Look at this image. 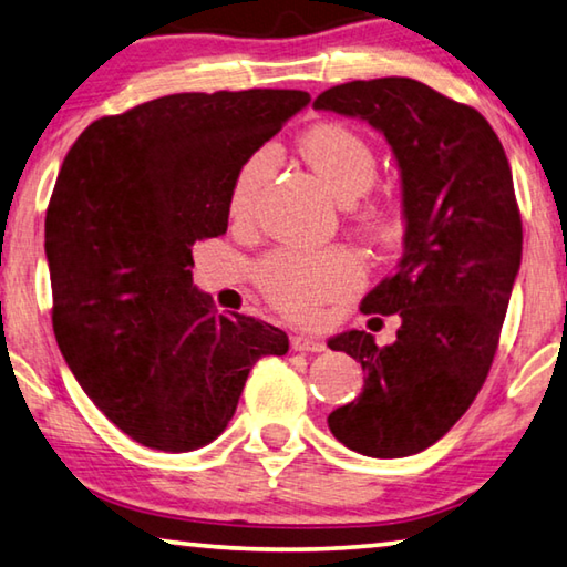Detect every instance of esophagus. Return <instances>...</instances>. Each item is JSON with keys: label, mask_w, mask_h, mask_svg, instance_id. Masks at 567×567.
<instances>
[{"label": "esophagus", "mask_w": 567, "mask_h": 567, "mask_svg": "<svg viewBox=\"0 0 567 567\" xmlns=\"http://www.w3.org/2000/svg\"><path fill=\"white\" fill-rule=\"evenodd\" d=\"M290 346L295 353H322V350H326V343L312 336H292Z\"/></svg>", "instance_id": "1"}]
</instances>
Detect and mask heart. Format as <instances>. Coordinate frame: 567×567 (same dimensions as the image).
Segmentation results:
<instances>
[{
	"label": "heart",
	"mask_w": 567,
	"mask_h": 567,
	"mask_svg": "<svg viewBox=\"0 0 567 567\" xmlns=\"http://www.w3.org/2000/svg\"><path fill=\"white\" fill-rule=\"evenodd\" d=\"M300 156L330 188L332 196L343 204L361 199L373 186L375 171H379L371 143L343 123H318L305 131L300 138ZM272 151L262 148L239 166L229 192L231 217H249L259 188L272 171ZM361 219L371 231L383 229V217L375 206H365ZM358 277H361L358 262L346 251H322V255L277 251L259 265L262 290L292 318L316 316L322 302L353 290Z\"/></svg>",
	"instance_id": "b5f03b06"
}]
</instances>
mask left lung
<instances>
[{"label":"left lung","instance_id":"obj_1","mask_svg":"<svg viewBox=\"0 0 567 567\" xmlns=\"http://www.w3.org/2000/svg\"><path fill=\"white\" fill-rule=\"evenodd\" d=\"M316 111L365 121L389 141L401 176L403 255L363 300L401 328L379 348L346 330L328 348L365 371L361 396L328 416L340 444L375 460L439 442L487 379L523 259L509 161L492 125L411 78L353 80Z\"/></svg>","mask_w":567,"mask_h":567}]
</instances>
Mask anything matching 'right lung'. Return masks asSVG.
Returning a JSON list of instances; mask_svg holds the SVG:
<instances>
[{"label":"right lung","instance_id":"right-lung-1","mask_svg":"<svg viewBox=\"0 0 567 567\" xmlns=\"http://www.w3.org/2000/svg\"><path fill=\"white\" fill-rule=\"evenodd\" d=\"M310 103L302 90L176 93L80 133L44 217L52 326L87 399L158 452L212 444L280 328L219 316L192 247L219 237L239 166Z\"/></svg>","mask_w":567,"mask_h":567}]
</instances>
